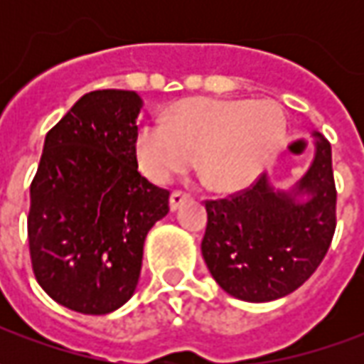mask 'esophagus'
<instances>
[{
    "instance_id": "obj_1",
    "label": "esophagus",
    "mask_w": 364,
    "mask_h": 364,
    "mask_svg": "<svg viewBox=\"0 0 364 364\" xmlns=\"http://www.w3.org/2000/svg\"><path fill=\"white\" fill-rule=\"evenodd\" d=\"M187 200H191L189 193H185V191H173V193H171V198H169V206H171V210H177V208H181Z\"/></svg>"
}]
</instances>
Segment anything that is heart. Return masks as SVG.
Wrapping results in <instances>:
<instances>
[{
	"label": "heart",
	"instance_id": "1",
	"mask_svg": "<svg viewBox=\"0 0 364 364\" xmlns=\"http://www.w3.org/2000/svg\"><path fill=\"white\" fill-rule=\"evenodd\" d=\"M287 132L282 111L271 101L191 99L169 120L144 122L136 134V156L154 181H167L197 167L206 185L240 189L265 169Z\"/></svg>",
	"mask_w": 364,
	"mask_h": 364
}]
</instances>
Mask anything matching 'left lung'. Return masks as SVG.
Masks as SVG:
<instances>
[{"instance_id": "8db88e82", "label": "left lung", "mask_w": 364, "mask_h": 364, "mask_svg": "<svg viewBox=\"0 0 364 364\" xmlns=\"http://www.w3.org/2000/svg\"><path fill=\"white\" fill-rule=\"evenodd\" d=\"M314 158L289 189L261 175L234 197L206 203L203 257L230 296L271 302L296 290L318 269L336 232L331 146L312 130Z\"/></svg>"}]
</instances>
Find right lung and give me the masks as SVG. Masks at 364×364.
<instances>
[{
    "label": "right lung",
    "instance_id": "obj_1",
    "mask_svg": "<svg viewBox=\"0 0 364 364\" xmlns=\"http://www.w3.org/2000/svg\"><path fill=\"white\" fill-rule=\"evenodd\" d=\"M142 107L136 91H91L44 138L31 183V261L44 292L74 312L127 304L146 236L169 213V191L138 173Z\"/></svg>",
    "mask_w": 364,
    "mask_h": 364
}]
</instances>
